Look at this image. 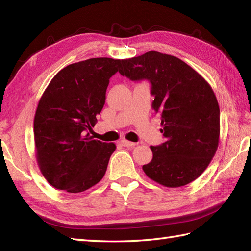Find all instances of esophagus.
<instances>
[{
	"mask_svg": "<svg viewBox=\"0 0 251 251\" xmlns=\"http://www.w3.org/2000/svg\"><path fill=\"white\" fill-rule=\"evenodd\" d=\"M121 145L123 146V147H127V148H132V147H135L137 143H135V142H131V141H128V140H122L121 141Z\"/></svg>",
	"mask_w": 251,
	"mask_h": 251,
	"instance_id": "34e87169",
	"label": "esophagus"
}]
</instances>
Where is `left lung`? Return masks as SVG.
Returning <instances> with one entry per match:
<instances>
[{"label": "left lung", "mask_w": 251, "mask_h": 251, "mask_svg": "<svg viewBox=\"0 0 251 251\" xmlns=\"http://www.w3.org/2000/svg\"><path fill=\"white\" fill-rule=\"evenodd\" d=\"M119 72L131 81L150 82L152 108L161 115L166 141L150 147L153 158L143 172L167 188L199 178L219 143L220 109L210 85L184 61L158 51L123 60Z\"/></svg>", "instance_id": "1"}]
</instances>
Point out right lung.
<instances>
[{"label":"right lung","instance_id":"obj_1","mask_svg":"<svg viewBox=\"0 0 251 251\" xmlns=\"http://www.w3.org/2000/svg\"><path fill=\"white\" fill-rule=\"evenodd\" d=\"M122 65L112 58L72 63L56 74L41 97L34 116L36 159L54 188L79 193L103 178L116 147L87 131L103 108L110 77Z\"/></svg>","mask_w":251,"mask_h":251}]
</instances>
